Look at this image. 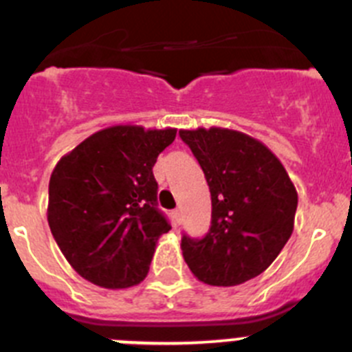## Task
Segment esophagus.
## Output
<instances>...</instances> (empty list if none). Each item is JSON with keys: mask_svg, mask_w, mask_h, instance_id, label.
<instances>
[{"mask_svg": "<svg viewBox=\"0 0 352 352\" xmlns=\"http://www.w3.org/2000/svg\"><path fill=\"white\" fill-rule=\"evenodd\" d=\"M173 219H174V224L182 223V210H179V209L174 210V212H173Z\"/></svg>", "mask_w": 352, "mask_h": 352, "instance_id": "esophagus-1", "label": "esophagus"}]
</instances>
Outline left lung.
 Returning <instances> with one entry per match:
<instances>
[{
  "label": "left lung",
  "instance_id": "1",
  "mask_svg": "<svg viewBox=\"0 0 352 352\" xmlns=\"http://www.w3.org/2000/svg\"><path fill=\"white\" fill-rule=\"evenodd\" d=\"M199 160L212 202L202 240L182 239L197 280L235 287L276 259L294 232L297 190L280 159L259 140L226 128L179 129Z\"/></svg>",
  "mask_w": 352,
  "mask_h": 352
}]
</instances>
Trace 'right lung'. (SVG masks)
Instances as JSON below:
<instances>
[{"mask_svg":"<svg viewBox=\"0 0 352 352\" xmlns=\"http://www.w3.org/2000/svg\"><path fill=\"white\" fill-rule=\"evenodd\" d=\"M176 129L119 124L100 129L56 162L48 224L76 273L103 289L145 280L157 242L170 230L157 210L152 167Z\"/></svg>","mask_w":352,"mask_h":352,"instance_id":"add662e5","label":"right lung"}]
</instances>
